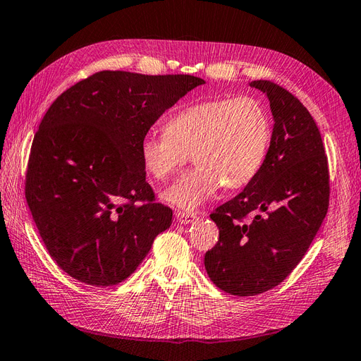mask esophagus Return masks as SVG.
<instances>
[{
    "label": "esophagus",
    "instance_id": "34e87169",
    "mask_svg": "<svg viewBox=\"0 0 361 361\" xmlns=\"http://www.w3.org/2000/svg\"><path fill=\"white\" fill-rule=\"evenodd\" d=\"M175 216H177V221L180 224H190L192 221H195L198 216H197V214H188V212H177V214H175Z\"/></svg>",
    "mask_w": 361,
    "mask_h": 361
}]
</instances>
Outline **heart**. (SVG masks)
<instances>
[{
  "label": "heart",
  "instance_id": "heart-1",
  "mask_svg": "<svg viewBox=\"0 0 361 361\" xmlns=\"http://www.w3.org/2000/svg\"><path fill=\"white\" fill-rule=\"evenodd\" d=\"M271 134L269 111L256 97L201 100L173 113L164 133L143 137L142 163L154 178L164 180L192 154L197 168L163 190L161 198L173 207L195 210L223 184L238 189L250 183L265 161Z\"/></svg>",
  "mask_w": 361,
  "mask_h": 361
}]
</instances>
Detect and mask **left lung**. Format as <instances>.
<instances>
[{
    "mask_svg": "<svg viewBox=\"0 0 361 361\" xmlns=\"http://www.w3.org/2000/svg\"><path fill=\"white\" fill-rule=\"evenodd\" d=\"M270 102L273 134L256 177L210 218L219 228L204 256L210 281L233 295L279 285L310 248L326 216L329 172L319 128L298 97L270 80H253ZM253 214L250 221H245Z\"/></svg>",
    "mask_w": 361,
    "mask_h": 361,
    "instance_id": "obj_1",
    "label": "left lung"
}]
</instances>
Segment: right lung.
<instances>
[{
  "label": "right lung",
  "mask_w": 361,
  "mask_h": 361,
  "mask_svg": "<svg viewBox=\"0 0 361 361\" xmlns=\"http://www.w3.org/2000/svg\"><path fill=\"white\" fill-rule=\"evenodd\" d=\"M202 84L190 75L100 71L53 102L32 143L25 200L67 274L94 286L122 282L171 227L172 210L146 183L140 143Z\"/></svg>",
  "instance_id": "1"
}]
</instances>
